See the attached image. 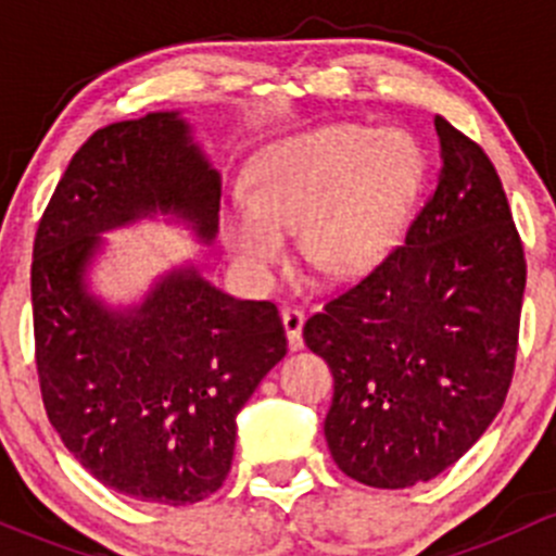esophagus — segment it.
Instances as JSON below:
<instances>
[{"instance_id":"1","label":"esophagus","mask_w":556,"mask_h":556,"mask_svg":"<svg viewBox=\"0 0 556 556\" xmlns=\"http://www.w3.org/2000/svg\"><path fill=\"white\" fill-rule=\"evenodd\" d=\"M282 323H285V333H288L290 339V346H293V350H301V346H304V336H301V330H304L306 314L295 309V306H288V309H282Z\"/></svg>"}]
</instances>
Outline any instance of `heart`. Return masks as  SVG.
Wrapping results in <instances>:
<instances>
[{
	"instance_id": "b5f03b06",
	"label": "heart",
	"mask_w": 556,
	"mask_h": 556,
	"mask_svg": "<svg viewBox=\"0 0 556 556\" xmlns=\"http://www.w3.org/2000/svg\"><path fill=\"white\" fill-rule=\"evenodd\" d=\"M425 182V153L403 128L328 123L252 159L247 199L223 210L220 237L247 277L268 279L288 233L328 279L371 271L401 242Z\"/></svg>"
}]
</instances>
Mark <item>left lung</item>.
<instances>
[{
  "instance_id": "left-lung-1",
  "label": "left lung",
  "mask_w": 556,
  "mask_h": 556,
  "mask_svg": "<svg viewBox=\"0 0 556 556\" xmlns=\"http://www.w3.org/2000/svg\"><path fill=\"white\" fill-rule=\"evenodd\" d=\"M441 169L406 239L304 325L333 374L325 439L350 479L406 490L481 439L517 363L525 247L484 150L435 115Z\"/></svg>"
}]
</instances>
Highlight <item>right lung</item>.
Listing matches in <instances>:
<instances>
[{
  "instance_id": "add662e5",
  "label": "right lung",
  "mask_w": 556,
  "mask_h": 556,
  "mask_svg": "<svg viewBox=\"0 0 556 556\" xmlns=\"http://www.w3.org/2000/svg\"><path fill=\"white\" fill-rule=\"evenodd\" d=\"M155 212L217 233L220 177L179 112L99 128L72 155L39 220L31 261L35 355L50 425L104 486L188 506L231 470L237 414L288 355L271 301H242L193 266L131 309L88 290L99 233Z\"/></svg>"
}]
</instances>
